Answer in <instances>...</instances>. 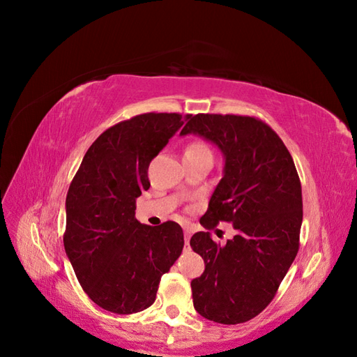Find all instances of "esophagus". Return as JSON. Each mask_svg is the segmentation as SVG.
Returning <instances> with one entry per match:
<instances>
[{
	"label": "esophagus",
	"instance_id": "obj_1",
	"mask_svg": "<svg viewBox=\"0 0 357 357\" xmlns=\"http://www.w3.org/2000/svg\"><path fill=\"white\" fill-rule=\"evenodd\" d=\"M192 234H193V231L190 229V228H186L185 229V243H186V245L189 247V243H190V236H192Z\"/></svg>",
	"mask_w": 357,
	"mask_h": 357
}]
</instances>
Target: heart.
<instances>
[{
	"label": "heart",
	"instance_id": "heart-1",
	"mask_svg": "<svg viewBox=\"0 0 357 357\" xmlns=\"http://www.w3.org/2000/svg\"><path fill=\"white\" fill-rule=\"evenodd\" d=\"M185 153H190V155H211V150H210V147L207 144L202 143V142H193V143H190L186 147Z\"/></svg>",
	"mask_w": 357,
	"mask_h": 357
}]
</instances>
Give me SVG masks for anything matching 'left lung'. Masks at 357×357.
I'll return each instance as SVG.
<instances>
[{
    "mask_svg": "<svg viewBox=\"0 0 357 357\" xmlns=\"http://www.w3.org/2000/svg\"><path fill=\"white\" fill-rule=\"evenodd\" d=\"M198 134L220 149L223 177L201 225H234L220 245L197 232L190 247L205 262L192 280L193 307L205 319L238 325L262 312L299 250L302 190L287 147L271 126L250 116L188 114L180 135Z\"/></svg>",
    "mask_w": 357,
    "mask_h": 357,
    "instance_id": "left-lung-1",
    "label": "left lung"
}]
</instances>
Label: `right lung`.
I'll return each mask as SVG.
<instances>
[{
    "mask_svg": "<svg viewBox=\"0 0 357 357\" xmlns=\"http://www.w3.org/2000/svg\"><path fill=\"white\" fill-rule=\"evenodd\" d=\"M185 121L178 113H144L119 122L92 143L70 185L66 253L86 295L116 314L152 305L160 277L185 245L178 223L135 219V199L150 188V162Z\"/></svg>",
    "mask_w": 357,
    "mask_h": 357,
    "instance_id": "add662e5",
    "label": "right lung"
}]
</instances>
